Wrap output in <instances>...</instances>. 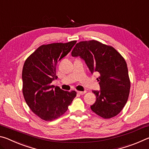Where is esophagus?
Here are the masks:
<instances>
[{"label": "esophagus", "mask_w": 149, "mask_h": 149, "mask_svg": "<svg viewBox=\"0 0 149 149\" xmlns=\"http://www.w3.org/2000/svg\"><path fill=\"white\" fill-rule=\"evenodd\" d=\"M77 93H78V94L83 95H84L85 93H86V91H77Z\"/></svg>", "instance_id": "esophagus-1"}]
</instances>
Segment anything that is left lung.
Returning a JSON list of instances; mask_svg holds the SVG:
<instances>
[{"mask_svg": "<svg viewBox=\"0 0 149 149\" xmlns=\"http://www.w3.org/2000/svg\"><path fill=\"white\" fill-rule=\"evenodd\" d=\"M72 56H79L91 74L97 73L100 90L93 91L96 101L91 108L105 119L118 115L124 107L130 95V81L125 60L114 48L97 41L78 42Z\"/></svg>", "mask_w": 149, "mask_h": 149, "instance_id": "8db88e82", "label": "left lung"}]
</instances>
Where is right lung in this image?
Masks as SVG:
<instances>
[{
    "mask_svg": "<svg viewBox=\"0 0 149 149\" xmlns=\"http://www.w3.org/2000/svg\"><path fill=\"white\" fill-rule=\"evenodd\" d=\"M76 42L41 45L25 61L22 70L24 99L32 112L42 120L52 121L61 116L76 97L75 91L54 89L52 85L58 77V62L71 51Z\"/></svg>",
    "mask_w": 149,
    "mask_h": 149,
    "instance_id": "right-lung-1",
    "label": "right lung"
}]
</instances>
